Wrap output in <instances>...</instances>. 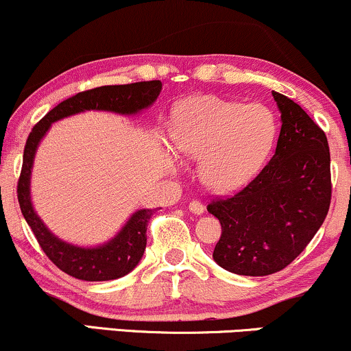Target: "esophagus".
<instances>
[{"label":"esophagus","instance_id":"esophagus-1","mask_svg":"<svg viewBox=\"0 0 351 351\" xmlns=\"http://www.w3.org/2000/svg\"><path fill=\"white\" fill-rule=\"evenodd\" d=\"M189 210L192 211L193 215H203V211H205V206H203L200 202L193 200V202L189 203Z\"/></svg>","mask_w":351,"mask_h":351}]
</instances>
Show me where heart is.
Masks as SVG:
<instances>
[{"instance_id":"obj_1","label":"heart","mask_w":351,"mask_h":351,"mask_svg":"<svg viewBox=\"0 0 351 351\" xmlns=\"http://www.w3.org/2000/svg\"><path fill=\"white\" fill-rule=\"evenodd\" d=\"M278 136V120L263 104L195 96L174 109L171 138L180 154L200 159L198 174L219 193L245 187L261 172Z\"/></svg>"}]
</instances>
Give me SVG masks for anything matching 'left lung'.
I'll return each instance as SVG.
<instances>
[{"instance_id":"obj_1","label":"left lung","mask_w":351,"mask_h":351,"mask_svg":"<svg viewBox=\"0 0 351 351\" xmlns=\"http://www.w3.org/2000/svg\"><path fill=\"white\" fill-rule=\"evenodd\" d=\"M281 114L274 158L231 198L208 205L221 223L213 258L236 275L283 270L322 226L330 206V151L326 133L283 94L271 90Z\"/></svg>"}]
</instances>
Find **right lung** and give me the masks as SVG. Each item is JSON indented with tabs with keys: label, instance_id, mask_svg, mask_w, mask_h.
Here are the masks:
<instances>
[{
	"label": "right lung",
	"instance_id": "add662e5",
	"mask_svg": "<svg viewBox=\"0 0 351 351\" xmlns=\"http://www.w3.org/2000/svg\"><path fill=\"white\" fill-rule=\"evenodd\" d=\"M162 89L161 81L102 86L76 94L51 109L32 128L25 141L23 171L17 184V200L25 221L36 234L47 257L64 274L84 281H107L122 278L140 263L146 249V228L156 210H136L114 237L99 245H76L60 239L42 221L34 208L30 195V177L38 145L51 123L88 110L112 112L119 115H138L153 106Z\"/></svg>",
	"mask_w": 351,
	"mask_h": 351
}]
</instances>
